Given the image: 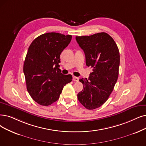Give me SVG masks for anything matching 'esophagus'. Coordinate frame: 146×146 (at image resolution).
I'll return each mask as SVG.
<instances>
[{
	"label": "esophagus",
	"mask_w": 146,
	"mask_h": 146,
	"mask_svg": "<svg viewBox=\"0 0 146 146\" xmlns=\"http://www.w3.org/2000/svg\"><path fill=\"white\" fill-rule=\"evenodd\" d=\"M72 79H73V81H78V80H79V78H78V77H73V78H72Z\"/></svg>",
	"instance_id": "esophagus-1"
}]
</instances>
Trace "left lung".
<instances>
[{
	"mask_svg": "<svg viewBox=\"0 0 146 146\" xmlns=\"http://www.w3.org/2000/svg\"><path fill=\"white\" fill-rule=\"evenodd\" d=\"M75 39L84 52L86 65L93 68L88 79L79 80L83 89L77 95L78 100L86 108L96 109L107 101L117 82L119 48L114 39L105 32Z\"/></svg>",
	"mask_w": 146,
	"mask_h": 146,
	"instance_id": "obj_1",
	"label": "left lung"
}]
</instances>
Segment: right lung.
Returning <instances> with one entry per match:
<instances>
[{
	"instance_id": "right-lung-1",
	"label": "right lung",
	"mask_w": 146,
	"mask_h": 146,
	"mask_svg": "<svg viewBox=\"0 0 146 146\" xmlns=\"http://www.w3.org/2000/svg\"><path fill=\"white\" fill-rule=\"evenodd\" d=\"M71 35L51 32L41 35L30 45L23 65L27 90L40 106L55 102L71 75H63L59 69L60 56L71 42Z\"/></svg>"
}]
</instances>
